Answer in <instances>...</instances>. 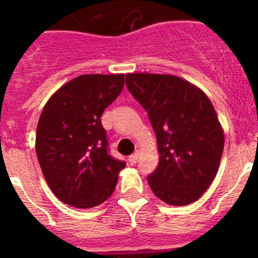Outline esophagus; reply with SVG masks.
Instances as JSON below:
<instances>
[{"mask_svg": "<svg viewBox=\"0 0 258 258\" xmlns=\"http://www.w3.org/2000/svg\"><path fill=\"white\" fill-rule=\"evenodd\" d=\"M138 157H139V152H138V151H136L133 155L129 156V162H131L132 165H134L137 161H138Z\"/></svg>", "mask_w": 258, "mask_h": 258, "instance_id": "obj_1", "label": "esophagus"}]
</instances>
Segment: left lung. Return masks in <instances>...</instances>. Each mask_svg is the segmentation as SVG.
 I'll return each mask as SVG.
<instances>
[{
    "mask_svg": "<svg viewBox=\"0 0 258 258\" xmlns=\"http://www.w3.org/2000/svg\"><path fill=\"white\" fill-rule=\"evenodd\" d=\"M127 91L145 108L156 133L160 162L147 180L172 206L195 202L220 165L224 132L209 97L181 78L127 74Z\"/></svg>",
    "mask_w": 258,
    "mask_h": 258,
    "instance_id": "obj_1",
    "label": "left lung"
}]
</instances>
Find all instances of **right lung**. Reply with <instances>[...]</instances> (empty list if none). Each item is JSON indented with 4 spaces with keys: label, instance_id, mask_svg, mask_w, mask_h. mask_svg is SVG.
Listing matches in <instances>:
<instances>
[{
    "label": "right lung",
    "instance_id": "obj_1",
    "mask_svg": "<svg viewBox=\"0 0 258 258\" xmlns=\"http://www.w3.org/2000/svg\"><path fill=\"white\" fill-rule=\"evenodd\" d=\"M124 87V74L80 75L48 100L35 136V152L53 195L66 205L91 209L105 202L125 162L113 157L101 122Z\"/></svg>",
    "mask_w": 258,
    "mask_h": 258
}]
</instances>
